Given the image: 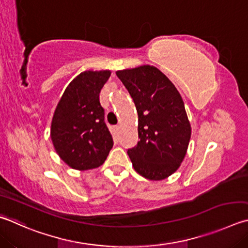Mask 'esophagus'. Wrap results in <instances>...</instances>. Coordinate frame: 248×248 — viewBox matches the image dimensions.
Listing matches in <instances>:
<instances>
[{
    "label": "esophagus",
    "mask_w": 248,
    "mask_h": 248,
    "mask_svg": "<svg viewBox=\"0 0 248 248\" xmlns=\"http://www.w3.org/2000/svg\"><path fill=\"white\" fill-rule=\"evenodd\" d=\"M114 128H115V130H116V131H118V130L120 129V125H115V127H114Z\"/></svg>",
    "instance_id": "esophagus-1"
}]
</instances>
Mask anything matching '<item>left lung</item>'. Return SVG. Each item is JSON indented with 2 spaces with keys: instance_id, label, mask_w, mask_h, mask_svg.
I'll return each mask as SVG.
<instances>
[{
  "instance_id": "8db88e82",
  "label": "left lung",
  "mask_w": 248,
  "mask_h": 248,
  "mask_svg": "<svg viewBox=\"0 0 248 248\" xmlns=\"http://www.w3.org/2000/svg\"><path fill=\"white\" fill-rule=\"evenodd\" d=\"M138 111V145L128 151L134 170L159 181L179 169L186 155L191 124L174 84L155 66L117 70Z\"/></svg>"
}]
</instances>
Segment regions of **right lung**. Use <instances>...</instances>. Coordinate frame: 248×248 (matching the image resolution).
Here are the masks:
<instances>
[{
    "label": "right lung",
    "instance_id": "right-lung-1",
    "mask_svg": "<svg viewBox=\"0 0 248 248\" xmlns=\"http://www.w3.org/2000/svg\"><path fill=\"white\" fill-rule=\"evenodd\" d=\"M110 70H85L62 93L54 111L51 139L58 156L70 168L89 170L104 164L112 137L104 123L100 93Z\"/></svg>",
    "mask_w": 248,
    "mask_h": 248
}]
</instances>
